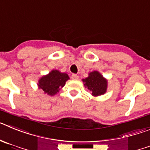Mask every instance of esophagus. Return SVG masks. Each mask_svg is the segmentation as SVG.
<instances>
[{
  "label": "esophagus",
  "instance_id": "1",
  "mask_svg": "<svg viewBox=\"0 0 150 150\" xmlns=\"http://www.w3.org/2000/svg\"><path fill=\"white\" fill-rule=\"evenodd\" d=\"M71 79H74V80H76V79H79V76H78V75H76V74H73L72 75H71Z\"/></svg>",
  "mask_w": 150,
  "mask_h": 150
}]
</instances>
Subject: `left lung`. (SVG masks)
<instances>
[{"label":"left lung","mask_w":150,"mask_h":150,"mask_svg":"<svg viewBox=\"0 0 150 150\" xmlns=\"http://www.w3.org/2000/svg\"><path fill=\"white\" fill-rule=\"evenodd\" d=\"M84 86L91 91L93 96L104 95L107 91V80L98 71H92L88 74V76L83 79Z\"/></svg>","instance_id":"left-lung-1"}]
</instances>
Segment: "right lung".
<instances>
[{
    "instance_id": "obj_1",
    "label": "right lung",
    "mask_w": 150,
    "mask_h": 150,
    "mask_svg": "<svg viewBox=\"0 0 150 150\" xmlns=\"http://www.w3.org/2000/svg\"><path fill=\"white\" fill-rule=\"evenodd\" d=\"M70 79L66 73H61L58 70H52L47 75L42 76L38 81V88L45 94L53 96L64 87L66 81Z\"/></svg>"
}]
</instances>
